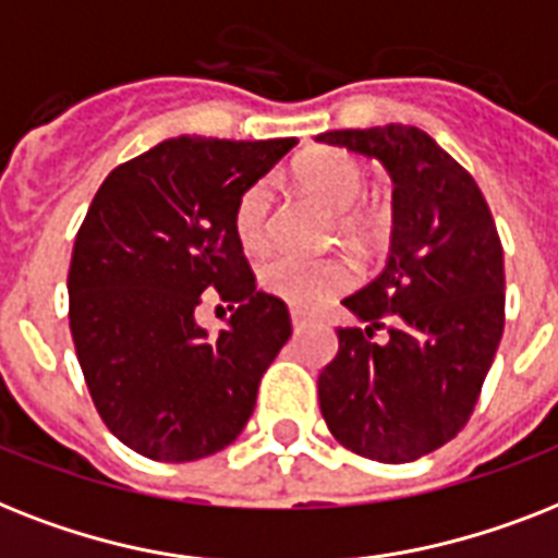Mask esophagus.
Returning a JSON list of instances; mask_svg holds the SVG:
<instances>
[{
  "mask_svg": "<svg viewBox=\"0 0 558 558\" xmlns=\"http://www.w3.org/2000/svg\"><path fill=\"white\" fill-rule=\"evenodd\" d=\"M291 323H293V331H302V328H305V325H307V316L302 314V311H296V307H293V311H291Z\"/></svg>",
  "mask_w": 558,
  "mask_h": 558,
  "instance_id": "1",
  "label": "esophagus"
}]
</instances>
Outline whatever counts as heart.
<instances>
[{
    "label": "heart",
    "instance_id": "obj_1",
    "mask_svg": "<svg viewBox=\"0 0 558 558\" xmlns=\"http://www.w3.org/2000/svg\"><path fill=\"white\" fill-rule=\"evenodd\" d=\"M293 175L305 193L337 209V227L354 242L372 244L383 235V213L360 204L368 193V172L354 155L342 149H319L302 158ZM270 209L274 193L267 181H253L235 202L233 233L247 253L265 251L270 242ZM354 282V270L345 258L323 256L305 258L293 253L270 256L258 267V284L270 296L293 307H316L333 293L345 291Z\"/></svg>",
    "mask_w": 558,
    "mask_h": 558
}]
</instances>
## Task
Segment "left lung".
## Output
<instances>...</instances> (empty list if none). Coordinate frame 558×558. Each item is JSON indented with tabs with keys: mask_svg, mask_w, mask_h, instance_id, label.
Listing matches in <instances>:
<instances>
[{
	"mask_svg": "<svg viewBox=\"0 0 558 558\" xmlns=\"http://www.w3.org/2000/svg\"><path fill=\"white\" fill-rule=\"evenodd\" d=\"M316 141L377 158L395 181L389 265L342 300L365 328H337L319 409L356 456L417 461L466 426L505 333L496 221L475 178L421 129H340Z\"/></svg>",
	"mask_w": 558,
	"mask_h": 558,
	"instance_id": "obj_1",
	"label": "left lung"
}]
</instances>
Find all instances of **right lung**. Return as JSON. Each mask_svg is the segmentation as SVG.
Returning a JSON list of instances; mask_svg holds the SVG:
<instances>
[{
  "mask_svg": "<svg viewBox=\"0 0 558 558\" xmlns=\"http://www.w3.org/2000/svg\"><path fill=\"white\" fill-rule=\"evenodd\" d=\"M293 146L172 137L97 190L71 253L69 328L97 414L137 456L198 461L251 421L291 314L256 291L233 209ZM204 299L234 307L218 338L194 323Z\"/></svg>",
  "mask_w": 558,
  "mask_h": 558,
  "instance_id": "obj_1",
  "label": "right lung"
}]
</instances>
